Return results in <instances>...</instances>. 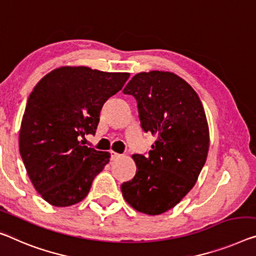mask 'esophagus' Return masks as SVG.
Segmentation results:
<instances>
[{
  "mask_svg": "<svg viewBox=\"0 0 256 256\" xmlns=\"http://www.w3.org/2000/svg\"><path fill=\"white\" fill-rule=\"evenodd\" d=\"M111 156H112V159H118V158H120L121 154H120V153H118V152L111 151Z\"/></svg>",
  "mask_w": 256,
  "mask_h": 256,
  "instance_id": "obj_1",
  "label": "esophagus"
}]
</instances>
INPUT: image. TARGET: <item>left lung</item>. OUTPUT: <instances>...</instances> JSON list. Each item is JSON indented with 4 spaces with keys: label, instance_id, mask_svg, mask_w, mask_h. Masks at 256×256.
Masks as SVG:
<instances>
[{
    "label": "left lung",
    "instance_id": "1",
    "mask_svg": "<svg viewBox=\"0 0 256 256\" xmlns=\"http://www.w3.org/2000/svg\"><path fill=\"white\" fill-rule=\"evenodd\" d=\"M124 94L136 98L140 126L156 136L148 156L134 154L137 170L121 186L134 210L159 215L172 210L194 186L206 162L210 128L199 96L172 72L134 76Z\"/></svg>",
    "mask_w": 256,
    "mask_h": 256
}]
</instances>
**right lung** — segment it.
<instances>
[{"label":"right lung","mask_w":256,"mask_h":256,"mask_svg":"<svg viewBox=\"0 0 256 256\" xmlns=\"http://www.w3.org/2000/svg\"><path fill=\"white\" fill-rule=\"evenodd\" d=\"M129 76L62 66L30 92L19 130V152L35 190L50 205L80 202L108 164V152L78 140L95 135L104 103L122 89Z\"/></svg>","instance_id":"right-lung-1"}]
</instances>
